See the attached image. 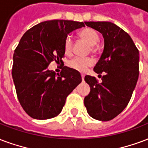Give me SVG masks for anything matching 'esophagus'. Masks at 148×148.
Wrapping results in <instances>:
<instances>
[{
  "instance_id": "34e87169",
  "label": "esophagus",
  "mask_w": 148,
  "mask_h": 148,
  "mask_svg": "<svg viewBox=\"0 0 148 148\" xmlns=\"http://www.w3.org/2000/svg\"><path fill=\"white\" fill-rule=\"evenodd\" d=\"M84 77H85V76H84V75H83V74H82V79L84 80Z\"/></svg>"
}]
</instances>
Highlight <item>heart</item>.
<instances>
[{"label": "heart", "mask_w": 148, "mask_h": 148, "mask_svg": "<svg viewBox=\"0 0 148 148\" xmlns=\"http://www.w3.org/2000/svg\"><path fill=\"white\" fill-rule=\"evenodd\" d=\"M79 36L92 46V51H94L93 46L99 43V37L96 30L92 28H85L79 32ZM73 41L72 38L68 36L64 40L63 49L66 55H70L72 52ZM94 61L89 57H75L68 63V66L71 68L79 72H84L88 67L93 65Z\"/></svg>", "instance_id": "b5f03b06"}]
</instances>
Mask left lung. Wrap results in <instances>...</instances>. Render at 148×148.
<instances>
[{
  "mask_svg": "<svg viewBox=\"0 0 148 148\" xmlns=\"http://www.w3.org/2000/svg\"><path fill=\"white\" fill-rule=\"evenodd\" d=\"M85 23L101 33L104 49L93 69L102 82L95 77L85 76L90 92L85 97L84 104L92 119L110 121L126 108L131 99L139 77V51L130 35L114 23Z\"/></svg>",
  "mask_w": 148,
  "mask_h": 148,
  "instance_id": "8db88e82",
  "label": "left lung"
}]
</instances>
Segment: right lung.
I'll return each instance as SVG.
<instances>
[{
	"mask_svg": "<svg viewBox=\"0 0 148 148\" xmlns=\"http://www.w3.org/2000/svg\"><path fill=\"white\" fill-rule=\"evenodd\" d=\"M85 27L82 22L49 20L35 25L22 37L13 55L12 78L22 108L39 120L57 116L66 97L82 82L77 71L63 66L56 74L48 66L63 63V45L67 35Z\"/></svg>",
	"mask_w": 148,
	"mask_h": 148,
	"instance_id": "add662e5",
	"label": "right lung"
}]
</instances>
